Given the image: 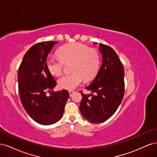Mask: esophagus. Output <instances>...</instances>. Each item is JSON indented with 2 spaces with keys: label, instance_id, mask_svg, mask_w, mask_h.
<instances>
[{
  "label": "esophagus",
  "instance_id": "34e87169",
  "mask_svg": "<svg viewBox=\"0 0 157 157\" xmlns=\"http://www.w3.org/2000/svg\"><path fill=\"white\" fill-rule=\"evenodd\" d=\"M69 93L70 96H73V94H74V91H73V90H69Z\"/></svg>",
  "mask_w": 157,
  "mask_h": 157
}]
</instances>
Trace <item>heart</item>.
I'll use <instances>...</instances> for the list:
<instances>
[{"mask_svg":"<svg viewBox=\"0 0 157 157\" xmlns=\"http://www.w3.org/2000/svg\"><path fill=\"white\" fill-rule=\"evenodd\" d=\"M58 56H49L46 67L50 74L59 76L62 74L65 65L71 64V74L64 75L58 80L59 88L73 90L85 81L93 79L100 68L101 57L96 49L80 43L65 45L58 50Z\"/></svg>","mask_w":157,"mask_h":157,"instance_id":"obj_1","label":"heart"}]
</instances>
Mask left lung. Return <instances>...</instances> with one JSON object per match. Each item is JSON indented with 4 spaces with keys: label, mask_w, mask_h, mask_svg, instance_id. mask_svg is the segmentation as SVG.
<instances>
[{
    "label": "left lung",
    "mask_w": 157,
    "mask_h": 157,
    "mask_svg": "<svg viewBox=\"0 0 157 157\" xmlns=\"http://www.w3.org/2000/svg\"><path fill=\"white\" fill-rule=\"evenodd\" d=\"M99 50L103 57L102 65L94 81L86 88L96 94H84L80 91L82 97L79 106L80 113L92 123L109 119L124 95V68L121 61L110 46L99 43Z\"/></svg>",
    "instance_id": "1"
}]
</instances>
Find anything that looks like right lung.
<instances>
[{
	"instance_id": "1",
	"label": "right lung",
	"mask_w": 157,
	"mask_h": 157,
	"mask_svg": "<svg viewBox=\"0 0 157 157\" xmlns=\"http://www.w3.org/2000/svg\"><path fill=\"white\" fill-rule=\"evenodd\" d=\"M55 41L39 42L28 50L18 69V90L22 105L33 120L42 125L58 122L63 115L69 97L67 90L46 92L56 85L55 79L46 67V59Z\"/></svg>"
}]
</instances>
